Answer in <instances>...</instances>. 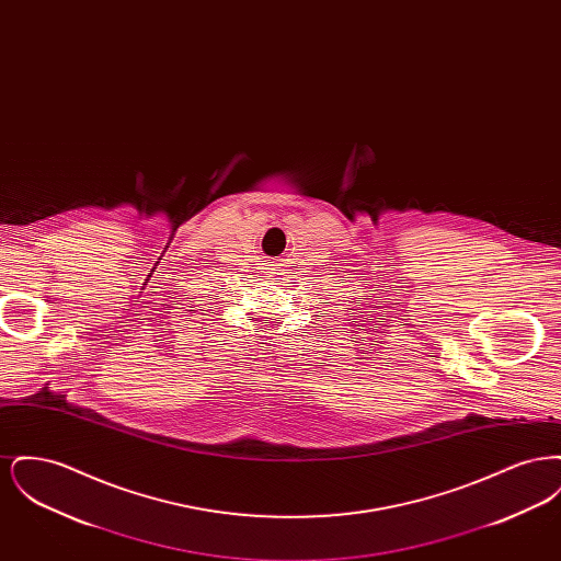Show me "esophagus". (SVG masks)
<instances>
[{"label":"esophagus","mask_w":561,"mask_h":561,"mask_svg":"<svg viewBox=\"0 0 561 561\" xmlns=\"http://www.w3.org/2000/svg\"><path fill=\"white\" fill-rule=\"evenodd\" d=\"M275 271H277V263H265V273H267L268 277H271Z\"/></svg>","instance_id":"1"}]
</instances>
